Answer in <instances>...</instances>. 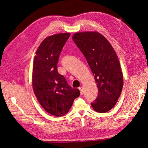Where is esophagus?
<instances>
[{
  "label": "esophagus",
  "instance_id": "esophagus-1",
  "mask_svg": "<svg viewBox=\"0 0 148 148\" xmlns=\"http://www.w3.org/2000/svg\"><path fill=\"white\" fill-rule=\"evenodd\" d=\"M79 91H80V93H81V95H82L83 94V87H79Z\"/></svg>",
  "mask_w": 148,
  "mask_h": 148
}]
</instances>
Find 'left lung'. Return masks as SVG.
<instances>
[{
    "mask_svg": "<svg viewBox=\"0 0 148 148\" xmlns=\"http://www.w3.org/2000/svg\"><path fill=\"white\" fill-rule=\"evenodd\" d=\"M72 39L89 66L98 87L93 109L106 113L113 108L123 86V76L115 51L103 35L97 32L76 33Z\"/></svg>",
    "mask_w": 148,
    "mask_h": 148,
    "instance_id": "1",
    "label": "left lung"
}]
</instances>
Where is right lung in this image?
Instances as JSON below:
<instances>
[{"mask_svg":"<svg viewBox=\"0 0 148 148\" xmlns=\"http://www.w3.org/2000/svg\"><path fill=\"white\" fill-rule=\"evenodd\" d=\"M70 36V33H59L44 39L33 61L34 93L44 110L56 116L66 114L80 95L78 88H72L58 72L59 56Z\"/></svg>","mask_w":148,"mask_h":148,"instance_id":"add662e5","label":"right lung"}]
</instances>
